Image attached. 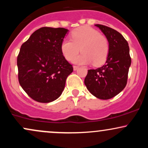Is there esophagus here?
<instances>
[{
  "label": "esophagus",
  "mask_w": 148,
  "mask_h": 148,
  "mask_svg": "<svg viewBox=\"0 0 148 148\" xmlns=\"http://www.w3.org/2000/svg\"><path fill=\"white\" fill-rule=\"evenodd\" d=\"M73 69H74V71H76V70H77L78 69H79V67H78V66L74 65V66H73Z\"/></svg>",
  "instance_id": "1"
}]
</instances>
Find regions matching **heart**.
<instances>
[{
  "label": "heart",
  "mask_w": 148,
  "mask_h": 148,
  "mask_svg": "<svg viewBox=\"0 0 148 148\" xmlns=\"http://www.w3.org/2000/svg\"><path fill=\"white\" fill-rule=\"evenodd\" d=\"M72 40L64 39L60 45L62 56L67 60H72L81 50L83 53L75 58L76 64H88L93 62L100 65L106 60L108 53V43L97 30L88 26L80 27L73 30Z\"/></svg>",
  "instance_id": "1"
}]
</instances>
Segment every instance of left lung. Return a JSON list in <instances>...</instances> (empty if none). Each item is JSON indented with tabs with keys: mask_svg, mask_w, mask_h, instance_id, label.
I'll use <instances>...</instances> for the list:
<instances>
[{
	"mask_svg": "<svg viewBox=\"0 0 148 148\" xmlns=\"http://www.w3.org/2000/svg\"><path fill=\"white\" fill-rule=\"evenodd\" d=\"M108 42L106 61L102 67L89 69L85 85L92 95L108 99L119 94L127 85L131 57L128 42L119 32L105 25L95 24Z\"/></svg>",
	"mask_w": 148,
	"mask_h": 148,
	"instance_id": "8db88e82",
	"label": "left lung"
}]
</instances>
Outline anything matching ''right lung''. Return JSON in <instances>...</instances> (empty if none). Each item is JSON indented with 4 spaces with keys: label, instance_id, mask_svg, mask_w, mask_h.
Segmentation results:
<instances>
[{
    "label": "right lung",
    "instance_id": "right-lung-1",
    "mask_svg": "<svg viewBox=\"0 0 148 148\" xmlns=\"http://www.w3.org/2000/svg\"><path fill=\"white\" fill-rule=\"evenodd\" d=\"M69 30L43 27L21 45L17 57L18 81L32 99L51 102L62 94L73 67L65 60L60 45Z\"/></svg>",
    "mask_w": 148,
    "mask_h": 148
}]
</instances>
